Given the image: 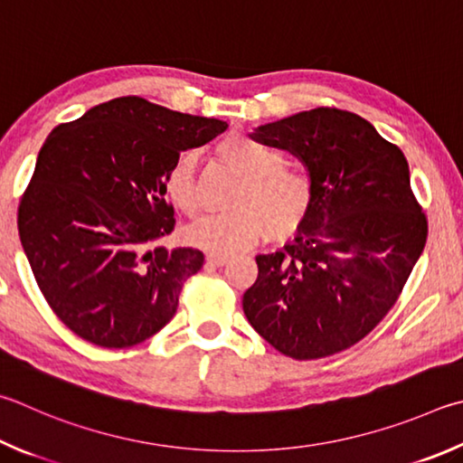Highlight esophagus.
Wrapping results in <instances>:
<instances>
[{
	"mask_svg": "<svg viewBox=\"0 0 463 463\" xmlns=\"http://www.w3.org/2000/svg\"><path fill=\"white\" fill-rule=\"evenodd\" d=\"M206 260H208L210 265H214V267H222V265L229 263L231 257L224 255V253H210V255H206Z\"/></svg>",
	"mask_w": 463,
	"mask_h": 463,
	"instance_id": "34e87169",
	"label": "esophagus"
}]
</instances>
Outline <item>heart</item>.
Masks as SVG:
<instances>
[{
  "label": "heart",
  "mask_w": 463,
  "mask_h": 463,
  "mask_svg": "<svg viewBox=\"0 0 463 463\" xmlns=\"http://www.w3.org/2000/svg\"><path fill=\"white\" fill-rule=\"evenodd\" d=\"M218 157L232 165L245 182L234 208L196 218L186 229L190 245L213 253L249 249L269 231L273 237L296 232L314 203V184L301 167L283 165L277 149L247 133H231L216 144ZM164 192L184 214L198 210L196 156L180 154L164 174Z\"/></svg>",
  "instance_id": "heart-1"
}]
</instances>
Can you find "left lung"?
Masks as SVG:
<instances>
[{
    "mask_svg": "<svg viewBox=\"0 0 463 463\" xmlns=\"http://www.w3.org/2000/svg\"><path fill=\"white\" fill-rule=\"evenodd\" d=\"M250 136L304 164L314 203L291 245L257 255L242 296L249 324L296 360L346 350L394 306L423 253L427 221L407 159L363 117L330 107Z\"/></svg>",
    "mask_w": 463,
    "mask_h": 463,
    "instance_id": "left-lung-1",
    "label": "left lung"
}]
</instances>
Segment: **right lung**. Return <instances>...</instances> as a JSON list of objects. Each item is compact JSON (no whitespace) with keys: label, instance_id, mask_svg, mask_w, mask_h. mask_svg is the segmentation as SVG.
I'll return each mask as SVG.
<instances>
[{"label":"right lung","instance_id":"add662e5","mask_svg":"<svg viewBox=\"0 0 463 463\" xmlns=\"http://www.w3.org/2000/svg\"><path fill=\"white\" fill-rule=\"evenodd\" d=\"M226 121L119 97L52 129L18 210L24 253L48 306L82 340L128 348L162 330L198 249H165L164 174Z\"/></svg>","mask_w":463,"mask_h":463}]
</instances>
